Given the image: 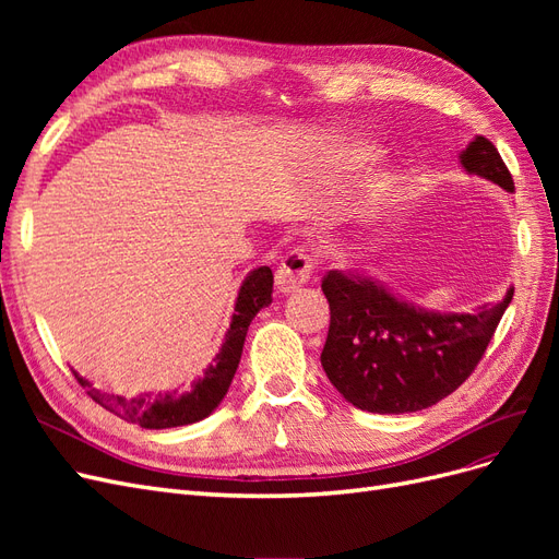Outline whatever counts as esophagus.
<instances>
[{
	"label": "esophagus",
	"instance_id": "obj_1",
	"mask_svg": "<svg viewBox=\"0 0 559 559\" xmlns=\"http://www.w3.org/2000/svg\"><path fill=\"white\" fill-rule=\"evenodd\" d=\"M314 270V259L306 249H294L282 259L277 273H275V286L282 294H292L306 284Z\"/></svg>",
	"mask_w": 559,
	"mask_h": 559
}]
</instances>
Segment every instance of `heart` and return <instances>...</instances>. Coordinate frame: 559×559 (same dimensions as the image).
<instances>
[{
  "mask_svg": "<svg viewBox=\"0 0 559 559\" xmlns=\"http://www.w3.org/2000/svg\"><path fill=\"white\" fill-rule=\"evenodd\" d=\"M380 156V146L366 140L357 142H345L343 146H337L333 151V160H335V170L337 175H354L361 173L364 167L373 165Z\"/></svg>",
  "mask_w": 559,
  "mask_h": 559,
  "instance_id": "heart-1",
  "label": "heart"
}]
</instances>
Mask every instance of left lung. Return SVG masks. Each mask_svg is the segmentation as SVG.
Masks as SVG:
<instances>
[{
    "mask_svg": "<svg viewBox=\"0 0 559 559\" xmlns=\"http://www.w3.org/2000/svg\"><path fill=\"white\" fill-rule=\"evenodd\" d=\"M468 175L513 193V177L483 134L460 154ZM331 308L321 349L331 384L368 413H417L450 396L476 370L513 289L497 306L468 314L427 312L399 300L373 280L329 270L321 280Z\"/></svg>",
    "mask_w": 559,
    "mask_h": 559,
    "instance_id": "left-lung-1",
    "label": "left lung"
}]
</instances>
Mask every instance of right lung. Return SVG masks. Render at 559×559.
<instances>
[{"label": "right lung", "mask_w": 559, "mask_h": 559, "mask_svg": "<svg viewBox=\"0 0 559 559\" xmlns=\"http://www.w3.org/2000/svg\"><path fill=\"white\" fill-rule=\"evenodd\" d=\"M273 300V270L261 265L247 275L240 286L238 300H235V314L230 321V329L226 333V341L222 352L216 354L214 364L205 370V376L191 384V392L183 394H142L134 399L114 396L107 392H99L88 380H83L79 373V384L88 386V396L107 408L109 413L118 415L132 425H140L142 429H173L200 421L207 417L222 399L226 396L228 386L233 382L235 370H238L247 329L251 319Z\"/></svg>", "instance_id": "1"}]
</instances>
